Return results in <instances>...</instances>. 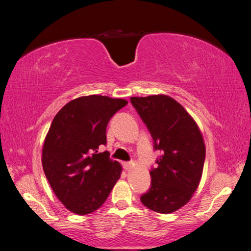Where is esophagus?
<instances>
[{
	"instance_id": "1",
	"label": "esophagus",
	"mask_w": 251,
	"mask_h": 251,
	"mask_svg": "<svg viewBox=\"0 0 251 251\" xmlns=\"http://www.w3.org/2000/svg\"><path fill=\"white\" fill-rule=\"evenodd\" d=\"M123 166H124V169H125L126 171H128V170L132 169L133 164H132V162H124V163H123Z\"/></svg>"
}]
</instances>
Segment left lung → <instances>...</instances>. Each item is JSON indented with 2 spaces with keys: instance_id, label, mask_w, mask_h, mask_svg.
<instances>
[{
  "instance_id": "8db88e82",
  "label": "left lung",
  "mask_w": 251,
  "mask_h": 251,
  "mask_svg": "<svg viewBox=\"0 0 251 251\" xmlns=\"http://www.w3.org/2000/svg\"><path fill=\"white\" fill-rule=\"evenodd\" d=\"M160 151L157 168H151V187L140 197L144 206L159 214L181 208L198 188L205 160L202 134L182 105L166 95L131 97Z\"/></svg>"
}]
</instances>
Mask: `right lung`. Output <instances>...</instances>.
Returning a JSON list of instances; mask_svg holds the SVG:
<instances>
[{"instance_id": "obj_1", "label": "right lung", "mask_w": 251, "mask_h": 251, "mask_svg": "<svg viewBox=\"0 0 251 251\" xmlns=\"http://www.w3.org/2000/svg\"><path fill=\"white\" fill-rule=\"evenodd\" d=\"M126 104L119 98L82 96L68 102L52 121L44 142L43 169L58 200L74 214L100 208L120 178L121 165L109 151L97 150L107 143L110 119Z\"/></svg>"}]
</instances>
